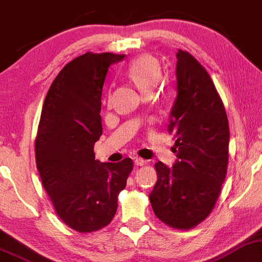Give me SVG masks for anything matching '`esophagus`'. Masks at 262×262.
I'll list each match as a JSON object with an SVG mask.
<instances>
[{
    "label": "esophagus",
    "mask_w": 262,
    "mask_h": 262,
    "mask_svg": "<svg viewBox=\"0 0 262 262\" xmlns=\"http://www.w3.org/2000/svg\"><path fill=\"white\" fill-rule=\"evenodd\" d=\"M134 163H135V165H138V167H141V165H144L145 163H146V161L142 160V158H140V157H137V158H134Z\"/></svg>",
    "instance_id": "esophagus-1"
}]
</instances>
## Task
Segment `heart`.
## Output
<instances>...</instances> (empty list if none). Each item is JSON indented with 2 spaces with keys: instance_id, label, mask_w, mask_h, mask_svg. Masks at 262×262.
<instances>
[{
  "instance_id": "obj_1",
  "label": "heart",
  "mask_w": 262,
  "mask_h": 262,
  "mask_svg": "<svg viewBox=\"0 0 262 262\" xmlns=\"http://www.w3.org/2000/svg\"><path fill=\"white\" fill-rule=\"evenodd\" d=\"M125 75L144 94H150L161 77V68L155 58L141 55L127 66Z\"/></svg>"
}]
</instances>
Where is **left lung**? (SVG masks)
<instances>
[{
	"instance_id": "8db88e82",
	"label": "left lung",
	"mask_w": 262,
	"mask_h": 262,
	"mask_svg": "<svg viewBox=\"0 0 262 262\" xmlns=\"http://www.w3.org/2000/svg\"><path fill=\"white\" fill-rule=\"evenodd\" d=\"M178 97L168 132L174 135L173 168L155 164L150 193L156 216L171 228L190 230L211 213L227 173L230 129L209 74L188 52L177 53Z\"/></svg>"
}]
</instances>
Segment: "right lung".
Returning a JSON list of instances; mask_svg holds the SVG:
<instances>
[{
    "mask_svg": "<svg viewBox=\"0 0 262 262\" xmlns=\"http://www.w3.org/2000/svg\"><path fill=\"white\" fill-rule=\"evenodd\" d=\"M123 54L85 53L66 64L43 102L35 140L36 165L55 213L79 233L107 226L133 161L100 163L101 92L110 65Z\"/></svg>",
    "mask_w": 262,
    "mask_h": 262,
    "instance_id": "add662e5",
    "label": "right lung"
}]
</instances>
